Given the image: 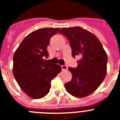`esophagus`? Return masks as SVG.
Returning a JSON list of instances; mask_svg holds the SVG:
<instances>
[{
    "label": "esophagus",
    "mask_w": 120,
    "mask_h": 120,
    "mask_svg": "<svg viewBox=\"0 0 120 120\" xmlns=\"http://www.w3.org/2000/svg\"><path fill=\"white\" fill-rule=\"evenodd\" d=\"M61 68H62V71H67L68 70V67L66 65H61Z\"/></svg>",
    "instance_id": "esophagus-1"
}]
</instances>
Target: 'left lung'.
Here are the masks:
<instances>
[{"instance_id":"1","label":"left lung","mask_w":120,"mask_h":120,"mask_svg":"<svg viewBox=\"0 0 120 120\" xmlns=\"http://www.w3.org/2000/svg\"><path fill=\"white\" fill-rule=\"evenodd\" d=\"M59 33L68 40L72 56L80 57L77 67L68 68L72 79L65 83V89L75 97H86L95 91L105 78L106 53L97 37L82 27H64Z\"/></svg>"}]
</instances>
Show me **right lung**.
Wrapping results in <instances>:
<instances>
[{
	"label": "right lung",
	"instance_id": "right-lung-1",
	"mask_svg": "<svg viewBox=\"0 0 120 120\" xmlns=\"http://www.w3.org/2000/svg\"><path fill=\"white\" fill-rule=\"evenodd\" d=\"M60 28H43L24 38L13 57V75L17 82L28 96L38 99L49 93L51 81L61 71L57 64H47V47L52 36Z\"/></svg>",
	"mask_w": 120,
	"mask_h": 120
}]
</instances>
